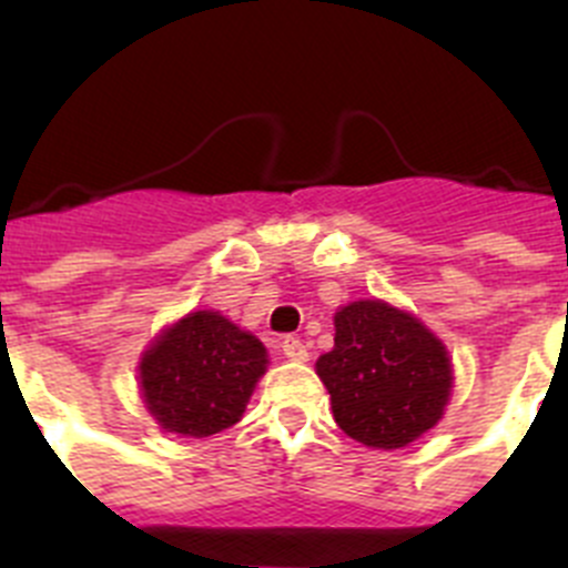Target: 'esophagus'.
Segmentation results:
<instances>
[{
    "label": "esophagus",
    "instance_id": "1",
    "mask_svg": "<svg viewBox=\"0 0 568 568\" xmlns=\"http://www.w3.org/2000/svg\"><path fill=\"white\" fill-rule=\"evenodd\" d=\"M283 356L288 358V362H308V347H305V342H300L296 336H285Z\"/></svg>",
    "mask_w": 568,
    "mask_h": 568
}]
</instances>
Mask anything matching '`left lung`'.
<instances>
[{"instance_id": "left-lung-1", "label": "left lung", "mask_w": 568, "mask_h": 568, "mask_svg": "<svg viewBox=\"0 0 568 568\" xmlns=\"http://www.w3.org/2000/svg\"><path fill=\"white\" fill-rule=\"evenodd\" d=\"M316 373L338 428L369 448H404L437 426L452 392L443 342L381 300L338 311L333 349Z\"/></svg>"}]
</instances>
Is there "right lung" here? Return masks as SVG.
<instances>
[{
	"label": "right lung",
	"instance_id": "obj_1",
	"mask_svg": "<svg viewBox=\"0 0 568 568\" xmlns=\"http://www.w3.org/2000/svg\"><path fill=\"white\" fill-rule=\"evenodd\" d=\"M263 373L266 347L215 311H195L168 327L140 364L151 415L184 437L235 426Z\"/></svg>",
	"mask_w": 568,
	"mask_h": 568
}]
</instances>
